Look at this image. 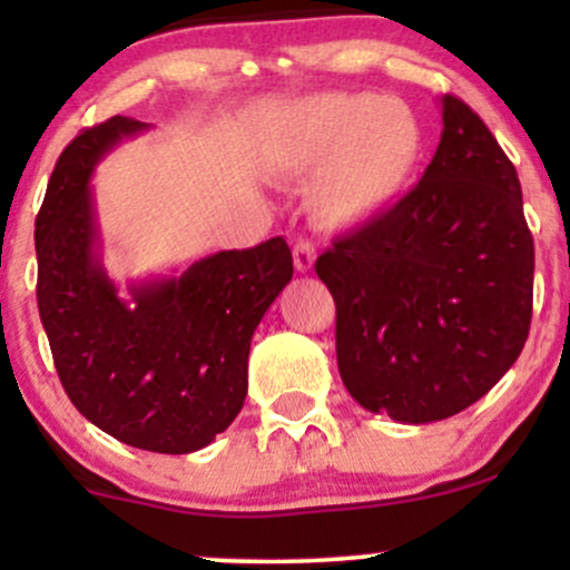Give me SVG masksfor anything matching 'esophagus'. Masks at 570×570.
Here are the masks:
<instances>
[{"instance_id": "34e87169", "label": "esophagus", "mask_w": 570, "mask_h": 570, "mask_svg": "<svg viewBox=\"0 0 570 570\" xmlns=\"http://www.w3.org/2000/svg\"><path fill=\"white\" fill-rule=\"evenodd\" d=\"M292 254H294V267H297L299 273L313 271V263H316V248H313L311 240H305V238L294 240Z\"/></svg>"}]
</instances>
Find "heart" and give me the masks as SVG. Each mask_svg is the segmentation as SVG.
<instances>
[{
    "mask_svg": "<svg viewBox=\"0 0 570 570\" xmlns=\"http://www.w3.org/2000/svg\"><path fill=\"white\" fill-rule=\"evenodd\" d=\"M423 136L407 104L370 94L316 96L297 104L278 144L294 176L316 174L311 208L332 230L377 222L407 193Z\"/></svg>",
    "mask_w": 570,
    "mask_h": 570,
    "instance_id": "obj_1",
    "label": "heart"
}]
</instances>
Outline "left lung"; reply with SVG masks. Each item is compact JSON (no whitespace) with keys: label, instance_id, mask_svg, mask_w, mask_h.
Masks as SVG:
<instances>
[{"label":"left lung","instance_id":"left-lung-1","mask_svg":"<svg viewBox=\"0 0 570 570\" xmlns=\"http://www.w3.org/2000/svg\"><path fill=\"white\" fill-rule=\"evenodd\" d=\"M415 189L316 263L337 305L348 394L396 423L466 410L507 375L531 330L533 238L512 160L455 96Z\"/></svg>","mask_w":570,"mask_h":570}]
</instances>
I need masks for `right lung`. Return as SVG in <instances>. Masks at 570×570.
Segmentation results:
<instances>
[{
	"label": "right lung",
	"instance_id": "add662e5",
	"mask_svg": "<svg viewBox=\"0 0 570 570\" xmlns=\"http://www.w3.org/2000/svg\"><path fill=\"white\" fill-rule=\"evenodd\" d=\"M149 128L115 115L61 153L37 214V303L71 404L130 448L185 455L244 407L254 330L294 265L276 235L120 292L101 263L90 179L117 144Z\"/></svg>",
	"mask_w": 570,
	"mask_h": 570
}]
</instances>
